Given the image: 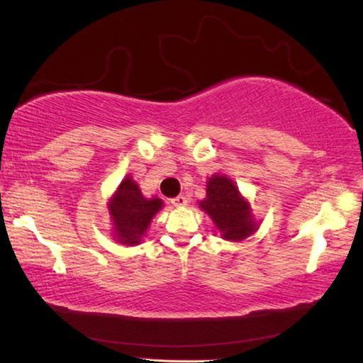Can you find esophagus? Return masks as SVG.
<instances>
[{
    "instance_id": "34e87169",
    "label": "esophagus",
    "mask_w": 363,
    "mask_h": 363,
    "mask_svg": "<svg viewBox=\"0 0 363 363\" xmlns=\"http://www.w3.org/2000/svg\"><path fill=\"white\" fill-rule=\"evenodd\" d=\"M171 203L174 205V207H186V205H187V197L186 196H177L174 199H171Z\"/></svg>"
}]
</instances>
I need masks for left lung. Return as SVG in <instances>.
I'll return each instance as SVG.
<instances>
[{
  "instance_id": "8db88e82",
  "label": "left lung",
  "mask_w": 363,
  "mask_h": 363,
  "mask_svg": "<svg viewBox=\"0 0 363 363\" xmlns=\"http://www.w3.org/2000/svg\"><path fill=\"white\" fill-rule=\"evenodd\" d=\"M200 208L212 216L221 236L230 241H240L256 230L251 208L240 196L233 181L215 174L207 182V197L200 202Z\"/></svg>"
}]
</instances>
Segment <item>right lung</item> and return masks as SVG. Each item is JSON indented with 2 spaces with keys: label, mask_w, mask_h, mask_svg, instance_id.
Wrapping results in <instances>:
<instances>
[{
  "label": "right lung",
  "mask_w": 363,
  "mask_h": 363,
  "mask_svg": "<svg viewBox=\"0 0 363 363\" xmlns=\"http://www.w3.org/2000/svg\"><path fill=\"white\" fill-rule=\"evenodd\" d=\"M163 207L160 199H145L130 176L122 181L112 197L109 210L113 220V231L123 245H138L147 231L150 221Z\"/></svg>",
  "instance_id": "right-lung-1"
}]
</instances>
